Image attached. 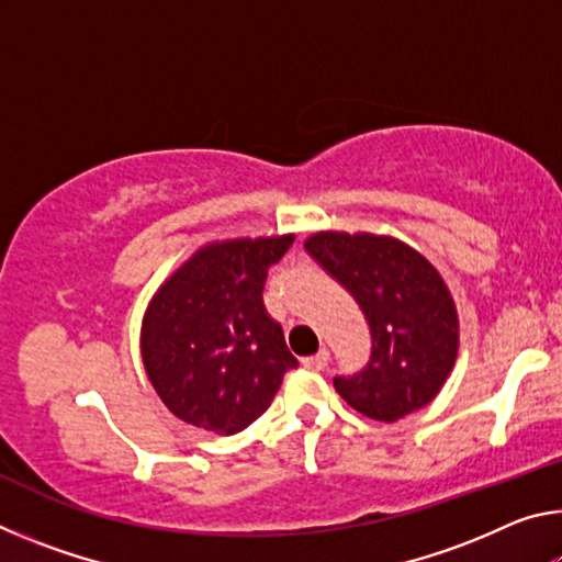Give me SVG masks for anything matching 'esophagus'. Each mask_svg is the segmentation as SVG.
Segmentation results:
<instances>
[{"mask_svg": "<svg viewBox=\"0 0 562 562\" xmlns=\"http://www.w3.org/2000/svg\"><path fill=\"white\" fill-rule=\"evenodd\" d=\"M327 361H329V351H327V349H319L317 355L304 357V359H302V364L307 367V369H312V372H322V369L327 367Z\"/></svg>", "mask_w": 562, "mask_h": 562, "instance_id": "obj_1", "label": "esophagus"}]
</instances>
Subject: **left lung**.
I'll return each mask as SVG.
<instances>
[{
    "mask_svg": "<svg viewBox=\"0 0 562 562\" xmlns=\"http://www.w3.org/2000/svg\"><path fill=\"white\" fill-rule=\"evenodd\" d=\"M304 250L364 312L372 355L335 389L359 414L398 422L431 404L459 357V312L439 270L392 235L322 231Z\"/></svg>",
    "mask_w": 562,
    "mask_h": 562,
    "instance_id": "1",
    "label": "left lung"
}]
</instances>
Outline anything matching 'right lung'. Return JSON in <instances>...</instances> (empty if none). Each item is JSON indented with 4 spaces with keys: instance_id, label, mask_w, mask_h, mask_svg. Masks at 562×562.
Here are the masks:
<instances>
[{
    "instance_id": "1",
    "label": "right lung",
    "mask_w": 562,
    "mask_h": 562,
    "mask_svg": "<svg viewBox=\"0 0 562 562\" xmlns=\"http://www.w3.org/2000/svg\"><path fill=\"white\" fill-rule=\"evenodd\" d=\"M294 235L203 245L150 297L140 357L180 422L231 436L265 414L297 359L262 304L268 270Z\"/></svg>"
}]
</instances>
